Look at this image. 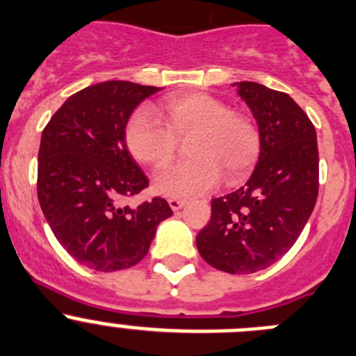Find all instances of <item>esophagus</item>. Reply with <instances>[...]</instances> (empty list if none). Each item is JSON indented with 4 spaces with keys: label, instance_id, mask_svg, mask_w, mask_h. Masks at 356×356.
Wrapping results in <instances>:
<instances>
[{
    "label": "esophagus",
    "instance_id": "1",
    "mask_svg": "<svg viewBox=\"0 0 356 356\" xmlns=\"http://www.w3.org/2000/svg\"><path fill=\"white\" fill-rule=\"evenodd\" d=\"M168 205H170L172 211H179V209L184 207V205H186V200H184V198L172 197V198H168Z\"/></svg>",
    "mask_w": 356,
    "mask_h": 356
}]
</instances>
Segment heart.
<instances>
[{"label":"heart","mask_w":356,"mask_h":356,"mask_svg":"<svg viewBox=\"0 0 356 356\" xmlns=\"http://www.w3.org/2000/svg\"><path fill=\"white\" fill-rule=\"evenodd\" d=\"M161 121L149 111H137L126 124L129 154L142 165L159 168L177 151L179 138H189V159L163 168L154 189L167 197L205 193L221 181L238 184L257 167L264 147L258 122L234 112L227 103L205 92L175 95L161 105Z\"/></svg>","instance_id":"1"}]
</instances>
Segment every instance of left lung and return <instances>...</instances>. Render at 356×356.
<instances>
[{"label":"left lung","instance_id":"left-lung-1","mask_svg":"<svg viewBox=\"0 0 356 356\" xmlns=\"http://www.w3.org/2000/svg\"><path fill=\"white\" fill-rule=\"evenodd\" d=\"M261 129L264 147L245 186L212 200L198 253L228 274L264 270L290 251L313 212L320 186L316 129L286 92L237 82Z\"/></svg>","mask_w":356,"mask_h":356}]
</instances>
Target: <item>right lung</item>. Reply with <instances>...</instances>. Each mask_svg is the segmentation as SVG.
I'll return each mask as SVG.
<instances>
[{"label":"right lung","instance_id":"add662e5","mask_svg":"<svg viewBox=\"0 0 356 356\" xmlns=\"http://www.w3.org/2000/svg\"><path fill=\"white\" fill-rule=\"evenodd\" d=\"M159 88L126 81L89 86L70 96L43 128L38 151L40 207L59 244L99 272L137 265L156 228L172 216L161 197L124 205L149 186L126 147L131 112Z\"/></svg>","mask_w":356,"mask_h":356}]
</instances>
